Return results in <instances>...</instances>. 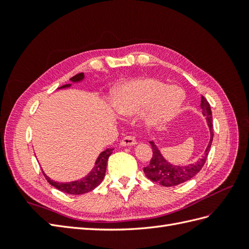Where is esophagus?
Returning <instances> with one entry per match:
<instances>
[{"label":"esophagus","mask_w":249,"mask_h":249,"mask_svg":"<svg viewBox=\"0 0 249 249\" xmlns=\"http://www.w3.org/2000/svg\"><path fill=\"white\" fill-rule=\"evenodd\" d=\"M121 144L123 145V146L134 145V144H136V139L134 138V137H131V136H125L124 138L122 139Z\"/></svg>","instance_id":"obj_1"}]
</instances>
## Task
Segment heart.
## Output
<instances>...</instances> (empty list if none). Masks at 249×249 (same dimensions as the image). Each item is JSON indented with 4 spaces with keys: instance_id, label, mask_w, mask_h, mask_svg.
Here are the masks:
<instances>
[{
    "instance_id": "heart-1",
    "label": "heart",
    "mask_w": 249,
    "mask_h": 249,
    "mask_svg": "<svg viewBox=\"0 0 249 249\" xmlns=\"http://www.w3.org/2000/svg\"><path fill=\"white\" fill-rule=\"evenodd\" d=\"M184 95L177 87L153 78H140L129 81L114 95L113 106L118 113L133 115L151 107V121L161 124L178 113Z\"/></svg>"
}]
</instances>
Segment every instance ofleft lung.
<instances>
[{"instance_id": "1", "label": "left lung", "mask_w": 249, "mask_h": 249, "mask_svg": "<svg viewBox=\"0 0 249 249\" xmlns=\"http://www.w3.org/2000/svg\"><path fill=\"white\" fill-rule=\"evenodd\" d=\"M200 107H201V110H202V114L206 118V121H208V125H209L210 134H211L209 145L206 147L203 156L201 157L197 162L192 163V165H188L185 167L173 166L171 163H169L165 158L161 156L160 150L157 149V146L154 144V142L150 141L152 150H153V155L149 165L143 168V171L146 178H150L152 182L160 184L162 186H166V187L177 186V185L182 184L184 182L188 181V179H190L192 178H194L204 166L206 158H208V155H209L211 145H212L214 134H213V124H212L213 122L212 111H211L209 102L204 98V96H202V95H201Z\"/></svg>"}]
</instances>
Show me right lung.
<instances>
[{"instance_id": "1", "label": "right lung", "mask_w": 249, "mask_h": 249, "mask_svg": "<svg viewBox=\"0 0 249 249\" xmlns=\"http://www.w3.org/2000/svg\"><path fill=\"white\" fill-rule=\"evenodd\" d=\"M84 77L83 72L77 73L73 77H71V80L72 82H77L82 80ZM71 86V84H65V86L61 87L62 88H67ZM113 149H107L105 150L104 152H102L99 154L96 162H95V166L92 169V171L89 172L86 178H81L80 181H76V182H71V183H57V182H53L50 178H48L44 173V176L46 178L47 181H48L49 184H51L52 186L57 188L59 190L63 193L70 194V195H82L91 192L94 188H96L98 185L102 183V181L104 179L105 173H106V168H107V161L108 158L112 153Z\"/></svg>"}]
</instances>
